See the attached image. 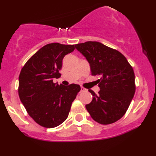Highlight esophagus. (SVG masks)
<instances>
[{"mask_svg":"<svg viewBox=\"0 0 156 156\" xmlns=\"http://www.w3.org/2000/svg\"><path fill=\"white\" fill-rule=\"evenodd\" d=\"M81 91H87V89L86 88H84V87H81Z\"/></svg>","mask_w":156,"mask_h":156,"instance_id":"1","label":"esophagus"}]
</instances>
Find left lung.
Segmentation results:
<instances>
[{
	"label": "left lung",
	"mask_w": 156,
	"mask_h": 156,
	"mask_svg": "<svg viewBox=\"0 0 156 156\" xmlns=\"http://www.w3.org/2000/svg\"><path fill=\"white\" fill-rule=\"evenodd\" d=\"M90 65L91 75L97 80L98 94L89 89L93 99L86 108L94 120L101 124H111L126 114L136 91L133 67L118 50L99 42L88 41L75 44Z\"/></svg>",
	"instance_id": "8db88e82"
}]
</instances>
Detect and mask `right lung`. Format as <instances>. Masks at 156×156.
I'll use <instances>...</instances> for the list:
<instances>
[{
    "label": "right lung",
    "instance_id": "1",
    "mask_svg": "<svg viewBox=\"0 0 156 156\" xmlns=\"http://www.w3.org/2000/svg\"><path fill=\"white\" fill-rule=\"evenodd\" d=\"M74 49V44H48L35 53L21 69L19 97L29 116L42 126L54 128L62 123L81 90L78 84L64 86L53 82V79L60 77L64 57Z\"/></svg>",
    "mask_w": 156,
    "mask_h": 156
}]
</instances>
